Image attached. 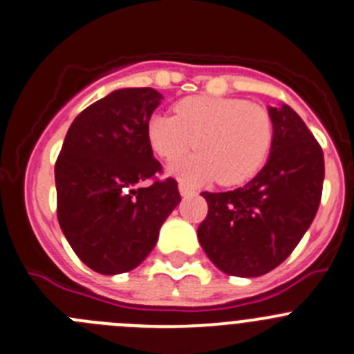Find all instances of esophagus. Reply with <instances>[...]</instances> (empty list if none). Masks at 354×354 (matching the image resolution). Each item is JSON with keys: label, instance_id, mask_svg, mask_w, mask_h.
<instances>
[{"label": "esophagus", "instance_id": "esophagus-1", "mask_svg": "<svg viewBox=\"0 0 354 354\" xmlns=\"http://www.w3.org/2000/svg\"><path fill=\"white\" fill-rule=\"evenodd\" d=\"M179 193L180 196H189V194H194V189L191 186H187V184L179 183Z\"/></svg>", "mask_w": 354, "mask_h": 354}]
</instances>
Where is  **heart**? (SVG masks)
Returning a JSON list of instances; mask_svg holds the SVG:
<instances>
[{
	"label": "heart",
	"mask_w": 354,
	"mask_h": 354,
	"mask_svg": "<svg viewBox=\"0 0 354 354\" xmlns=\"http://www.w3.org/2000/svg\"><path fill=\"white\" fill-rule=\"evenodd\" d=\"M147 139L163 160L179 158L194 140L196 153L171 163L170 174L189 184L217 179L233 186L250 179L264 163L272 123L257 104L198 95L175 104V116H151Z\"/></svg>",
	"instance_id": "b5f03b06"
}]
</instances>
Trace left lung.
Wrapping results in <instances>:
<instances>
[{"label": "left lung", "instance_id": "left-lung-1", "mask_svg": "<svg viewBox=\"0 0 354 354\" xmlns=\"http://www.w3.org/2000/svg\"><path fill=\"white\" fill-rule=\"evenodd\" d=\"M268 163L250 183L227 193H201L208 214L198 240L225 274H266L292 254L322 200L323 151L290 106L269 107Z\"/></svg>", "mask_w": 354, "mask_h": 354}]
</instances>
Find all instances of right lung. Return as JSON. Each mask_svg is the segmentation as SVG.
Listing matches in <instances>:
<instances>
[{
	"label": "right lung",
	"instance_id": "right-lung-1",
	"mask_svg": "<svg viewBox=\"0 0 354 354\" xmlns=\"http://www.w3.org/2000/svg\"><path fill=\"white\" fill-rule=\"evenodd\" d=\"M161 99L153 88L114 90L74 118L57 158L60 230L100 274L137 268L180 201L177 180L156 179L161 165L147 139ZM146 180L153 183L142 187Z\"/></svg>",
	"mask_w": 354,
	"mask_h": 354
}]
</instances>
